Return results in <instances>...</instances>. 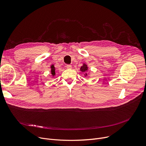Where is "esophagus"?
Here are the masks:
<instances>
[{
  "label": "esophagus",
  "instance_id": "esophagus-1",
  "mask_svg": "<svg viewBox=\"0 0 146 146\" xmlns=\"http://www.w3.org/2000/svg\"><path fill=\"white\" fill-rule=\"evenodd\" d=\"M66 68H67L68 69H72V65H66Z\"/></svg>",
  "mask_w": 146,
  "mask_h": 146
}]
</instances>
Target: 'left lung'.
<instances>
[{
	"label": "left lung",
	"instance_id": "1",
	"mask_svg": "<svg viewBox=\"0 0 146 146\" xmlns=\"http://www.w3.org/2000/svg\"><path fill=\"white\" fill-rule=\"evenodd\" d=\"M88 70L87 65L86 64H83V65L80 68V71H81L82 73H85V76H87V74L86 73Z\"/></svg>",
	"mask_w": 146,
	"mask_h": 146
}]
</instances>
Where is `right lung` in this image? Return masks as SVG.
I'll use <instances>...</instances> for the list:
<instances>
[{
    "instance_id": "1",
    "label": "right lung",
    "mask_w": 146,
    "mask_h": 146,
    "mask_svg": "<svg viewBox=\"0 0 146 146\" xmlns=\"http://www.w3.org/2000/svg\"><path fill=\"white\" fill-rule=\"evenodd\" d=\"M51 72L52 76L54 77V76L55 75V67H54V65H52L51 66Z\"/></svg>"
}]
</instances>
